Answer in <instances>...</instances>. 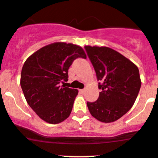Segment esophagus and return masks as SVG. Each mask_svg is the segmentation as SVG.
Masks as SVG:
<instances>
[{
    "label": "esophagus",
    "instance_id": "obj_1",
    "mask_svg": "<svg viewBox=\"0 0 158 158\" xmlns=\"http://www.w3.org/2000/svg\"><path fill=\"white\" fill-rule=\"evenodd\" d=\"M84 92H85V89H79V93H83Z\"/></svg>",
    "mask_w": 158,
    "mask_h": 158
}]
</instances>
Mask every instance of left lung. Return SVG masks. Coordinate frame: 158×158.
<instances>
[{"instance_id":"left-lung-1","label":"left lung","mask_w":158,"mask_h":158,"mask_svg":"<svg viewBox=\"0 0 158 158\" xmlns=\"http://www.w3.org/2000/svg\"><path fill=\"white\" fill-rule=\"evenodd\" d=\"M96 72L101 92L95 102H87L93 117L111 123L126 114L134 105L140 86L139 69L135 64L108 47L85 46Z\"/></svg>"}]
</instances>
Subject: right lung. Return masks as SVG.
Here are the masks:
<instances>
[{"instance_id": "obj_1", "label": "right lung", "mask_w": 158, "mask_h": 158, "mask_svg": "<svg viewBox=\"0 0 158 158\" xmlns=\"http://www.w3.org/2000/svg\"><path fill=\"white\" fill-rule=\"evenodd\" d=\"M77 58H86L80 46L56 42L29 56L21 69V86L27 104L39 117L52 124L66 120L78 90L61 86L68 81V70Z\"/></svg>"}]
</instances>
